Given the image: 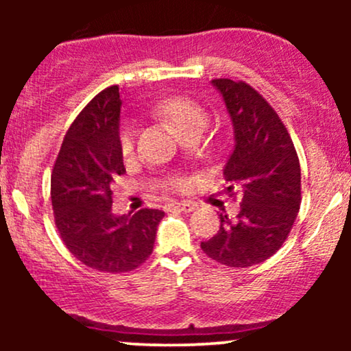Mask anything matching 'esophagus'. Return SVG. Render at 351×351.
Returning a JSON list of instances; mask_svg holds the SVG:
<instances>
[{
  "label": "esophagus",
  "instance_id": "1",
  "mask_svg": "<svg viewBox=\"0 0 351 351\" xmlns=\"http://www.w3.org/2000/svg\"><path fill=\"white\" fill-rule=\"evenodd\" d=\"M170 206L175 209H180V211L191 213L193 209L196 208V203H193V201H180V203H173V204H170Z\"/></svg>",
  "mask_w": 351,
  "mask_h": 351
}]
</instances>
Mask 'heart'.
Here are the masks:
<instances>
[{"mask_svg": "<svg viewBox=\"0 0 351 351\" xmlns=\"http://www.w3.org/2000/svg\"><path fill=\"white\" fill-rule=\"evenodd\" d=\"M158 112L165 119L170 120L181 134H186L189 130H203V127L206 125V112L199 106L198 102H195L193 99L184 97V95H173V97L165 99L158 106ZM136 143V128L134 123L127 122L120 127L119 132V147L123 156L132 155L135 150ZM167 184L170 188L178 189L183 186V181L178 178H171L167 181Z\"/></svg>", "mask_w": 351, "mask_h": 351, "instance_id": "1", "label": "heart"}]
</instances>
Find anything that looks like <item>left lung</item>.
<instances>
[{"mask_svg": "<svg viewBox=\"0 0 351 351\" xmlns=\"http://www.w3.org/2000/svg\"><path fill=\"white\" fill-rule=\"evenodd\" d=\"M223 94L234 150L224 167L226 191H243L236 217L219 215L216 236L203 241L208 257L228 267H251L274 256L287 239L300 209V163L280 117L244 80L213 79Z\"/></svg>", "mask_w": 351, "mask_h": 351, "instance_id": "8db88e82", "label": "left lung"}]
</instances>
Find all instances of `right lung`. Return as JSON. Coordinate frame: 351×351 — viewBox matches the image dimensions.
<instances>
[{"label": "right lung", "mask_w": 351, "mask_h": 351, "mask_svg": "<svg viewBox=\"0 0 351 351\" xmlns=\"http://www.w3.org/2000/svg\"><path fill=\"white\" fill-rule=\"evenodd\" d=\"M120 88L99 92L64 136L51 175V203L60 239L75 259L100 272H128L153 252L160 209L112 213L110 184L125 173L119 147Z\"/></svg>", "instance_id": "add662e5"}]
</instances>
